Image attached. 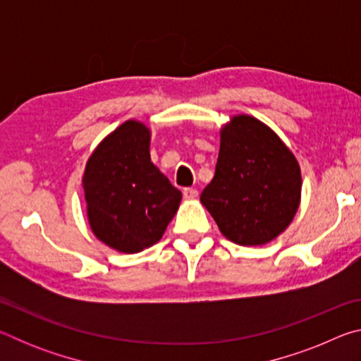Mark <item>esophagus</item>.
<instances>
[{
    "mask_svg": "<svg viewBox=\"0 0 361 361\" xmlns=\"http://www.w3.org/2000/svg\"><path fill=\"white\" fill-rule=\"evenodd\" d=\"M183 195H185V199L192 200V199L197 197L199 191H197V189H194V188H185V191H183Z\"/></svg>",
    "mask_w": 361,
    "mask_h": 361,
    "instance_id": "34e87169",
    "label": "esophagus"
}]
</instances>
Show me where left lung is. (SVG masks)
<instances>
[{
	"instance_id": "obj_1",
	"label": "left lung",
	"mask_w": 361,
	"mask_h": 361,
	"mask_svg": "<svg viewBox=\"0 0 361 361\" xmlns=\"http://www.w3.org/2000/svg\"><path fill=\"white\" fill-rule=\"evenodd\" d=\"M301 200V169L261 121L234 116L221 129L215 176L200 202L221 234L239 245H264L288 228Z\"/></svg>"
}]
</instances>
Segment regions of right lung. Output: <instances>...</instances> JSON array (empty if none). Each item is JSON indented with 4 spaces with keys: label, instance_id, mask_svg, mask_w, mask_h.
Returning a JSON list of instances; mask_svg holds the SVG:
<instances>
[{
    "label": "right lung",
    "instance_id": "right-lung-1",
    "mask_svg": "<svg viewBox=\"0 0 361 361\" xmlns=\"http://www.w3.org/2000/svg\"><path fill=\"white\" fill-rule=\"evenodd\" d=\"M151 133L126 121L97 146L82 188L92 232L121 253H138L161 240L181 202V191L149 156Z\"/></svg>",
    "mask_w": 361,
    "mask_h": 361
}]
</instances>
